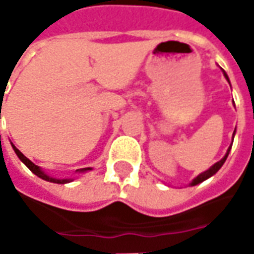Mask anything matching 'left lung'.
Returning a JSON list of instances; mask_svg holds the SVG:
<instances>
[{"label": "left lung", "mask_w": 254, "mask_h": 254, "mask_svg": "<svg viewBox=\"0 0 254 254\" xmlns=\"http://www.w3.org/2000/svg\"><path fill=\"white\" fill-rule=\"evenodd\" d=\"M223 73H224V72H223ZM224 77H226V78H227V80H229V77H227V74H226V73H224ZM234 133H235V130H234ZM233 138H234V134H233ZM230 149H231V145H230V148L227 149V154L224 155L223 159L219 160V162H216V163H215V165H213L212 167L209 169V170L204 171V173H201L200 176H197L196 178H194V180L191 181V184H190L191 187H194V185H197V184H200V182L205 181V180H207V178H209V177H212L213 174H215V173H216V171H218L219 169H220V167L223 166V163H224V162H226V159H227V156H229Z\"/></svg>", "instance_id": "1"}]
</instances>
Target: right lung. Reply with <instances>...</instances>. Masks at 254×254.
Listing matches in <instances>:
<instances>
[{
    "mask_svg": "<svg viewBox=\"0 0 254 254\" xmlns=\"http://www.w3.org/2000/svg\"><path fill=\"white\" fill-rule=\"evenodd\" d=\"M13 148H14V152H16V155H17V156L20 158V160H21V162H23V163H24V165L27 166V167H28V169H30L32 173H34V174H36V176L39 177V178H42V180H45V181H49V182H56V184H67V182L72 181V180H56V178H52V177L46 176V174H45V173H43V171H42L41 169L38 167V166L34 165V163H32V162H31L28 158H25L24 155L21 154L19 149L16 148V147H13ZM85 170H91V169H89V167H85V169H81L80 171H85Z\"/></svg>",
    "mask_w": 254,
    "mask_h": 254,
    "instance_id": "right-lung-1",
    "label": "right lung"
}]
</instances>
